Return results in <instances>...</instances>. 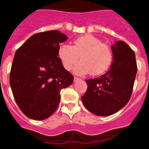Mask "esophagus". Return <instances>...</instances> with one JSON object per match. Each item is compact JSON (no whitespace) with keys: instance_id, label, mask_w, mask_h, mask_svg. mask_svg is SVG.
I'll return each mask as SVG.
<instances>
[{"instance_id":"34e87169","label":"esophagus","mask_w":149,"mask_h":149,"mask_svg":"<svg viewBox=\"0 0 149 149\" xmlns=\"http://www.w3.org/2000/svg\"><path fill=\"white\" fill-rule=\"evenodd\" d=\"M80 80H81V79L78 78V77H74V82H77V81H80Z\"/></svg>"}]
</instances>
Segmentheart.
I'll list each match as a JSON object with an SVG mask.
<instances>
[{"mask_svg": "<svg viewBox=\"0 0 149 149\" xmlns=\"http://www.w3.org/2000/svg\"><path fill=\"white\" fill-rule=\"evenodd\" d=\"M58 56L66 70H70L81 56V61L74 67V72L83 75L90 73L98 75L106 72L113 60L110 48L93 35H85L74 39L73 45L63 44Z\"/></svg>", "mask_w": 149, "mask_h": 149, "instance_id": "heart-1", "label": "heart"}]
</instances>
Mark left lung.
<instances>
[{"instance_id":"8db88e82","label":"left lung","mask_w":149,"mask_h":149,"mask_svg":"<svg viewBox=\"0 0 149 149\" xmlns=\"http://www.w3.org/2000/svg\"><path fill=\"white\" fill-rule=\"evenodd\" d=\"M113 63L106 74L86 80L87 90L81 97L86 109L96 116H107L127 104L137 72L135 53L123 41L111 46Z\"/></svg>"}]
</instances>
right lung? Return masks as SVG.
<instances>
[{"instance_id": "obj_1", "label": "right lung", "mask_w": 149, "mask_h": 149, "mask_svg": "<svg viewBox=\"0 0 149 149\" xmlns=\"http://www.w3.org/2000/svg\"><path fill=\"white\" fill-rule=\"evenodd\" d=\"M68 37L58 30L38 33L16 51L10 83L13 96L24 115L43 120L56 111L60 92L73 83L74 77L58 56L60 43Z\"/></svg>"}]
</instances>
